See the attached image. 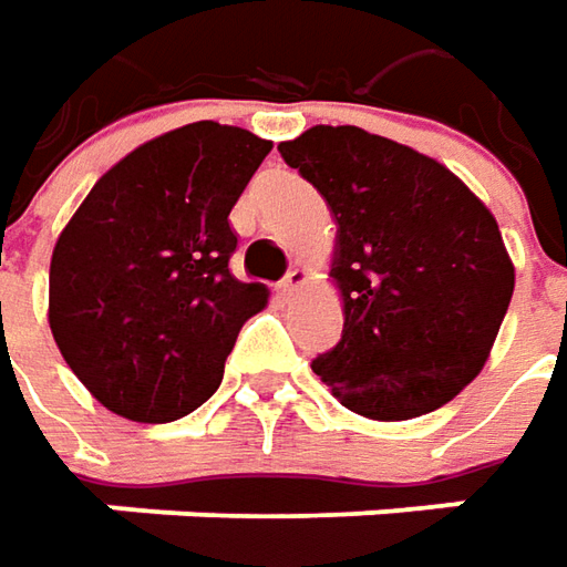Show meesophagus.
Wrapping results in <instances>:
<instances>
[{"mask_svg":"<svg viewBox=\"0 0 567 567\" xmlns=\"http://www.w3.org/2000/svg\"><path fill=\"white\" fill-rule=\"evenodd\" d=\"M307 279H310V276H307V269H291L279 288H282V295H295V291H301L303 285H307Z\"/></svg>","mask_w":567,"mask_h":567,"instance_id":"obj_1","label":"esophagus"}]
</instances>
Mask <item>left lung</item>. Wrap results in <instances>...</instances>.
I'll use <instances>...</instances> for the list:
<instances>
[{
	"instance_id": "obj_1",
	"label": "left lung",
	"mask_w": 567,
	"mask_h": 567,
	"mask_svg": "<svg viewBox=\"0 0 567 567\" xmlns=\"http://www.w3.org/2000/svg\"><path fill=\"white\" fill-rule=\"evenodd\" d=\"M336 219L342 342L313 373L348 411L411 420L483 370L515 291L496 216L455 172L354 125L279 144Z\"/></svg>"
}]
</instances>
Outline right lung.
I'll list each match as a JSON object with an SVG mask.
<instances>
[{"label": "right lung", "instance_id": "add662e5", "mask_svg": "<svg viewBox=\"0 0 567 567\" xmlns=\"http://www.w3.org/2000/svg\"><path fill=\"white\" fill-rule=\"evenodd\" d=\"M272 141L194 122L153 137L90 187L50 264V329L112 414L168 423L223 382L225 358L269 288L238 282L228 213Z\"/></svg>", "mask_w": 567, "mask_h": 567}]
</instances>
